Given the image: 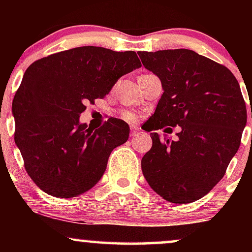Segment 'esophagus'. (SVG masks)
<instances>
[{
	"label": "esophagus",
	"mask_w": 252,
	"mask_h": 252,
	"mask_svg": "<svg viewBox=\"0 0 252 252\" xmlns=\"http://www.w3.org/2000/svg\"><path fill=\"white\" fill-rule=\"evenodd\" d=\"M130 130H131V135H136L138 132V128L136 126H130Z\"/></svg>",
	"instance_id": "esophagus-1"
}]
</instances>
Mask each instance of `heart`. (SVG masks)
I'll return each mask as SVG.
<instances>
[{
    "mask_svg": "<svg viewBox=\"0 0 252 252\" xmlns=\"http://www.w3.org/2000/svg\"><path fill=\"white\" fill-rule=\"evenodd\" d=\"M122 117L126 121H129V122H134V121L136 120L135 115L132 114V112H130V111H123L122 112Z\"/></svg>",
    "mask_w": 252,
    "mask_h": 252,
    "instance_id": "obj_1",
    "label": "heart"
}]
</instances>
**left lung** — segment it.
<instances>
[{
    "label": "left lung",
    "instance_id": "obj_1",
    "mask_svg": "<svg viewBox=\"0 0 252 252\" xmlns=\"http://www.w3.org/2000/svg\"><path fill=\"white\" fill-rule=\"evenodd\" d=\"M137 53L163 89L149 131L180 126L175 141L150 134L153 146L141 161L143 175L167 201L193 202L221 180L239 148L247 124L241 88L227 67L194 51Z\"/></svg>",
    "mask_w": 252,
    "mask_h": 252
}]
</instances>
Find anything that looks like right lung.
<instances>
[{
	"label": "right lung",
	"instance_id": "1",
	"mask_svg": "<svg viewBox=\"0 0 252 252\" xmlns=\"http://www.w3.org/2000/svg\"><path fill=\"white\" fill-rule=\"evenodd\" d=\"M138 67L134 51L83 46L41 58L26 70L13 99L14 140L40 189L73 198L100 180L112 150L128 140L129 126L111 117L92 129L79 123V115L85 103L105 97Z\"/></svg>",
	"mask_w": 252,
	"mask_h": 252
}]
</instances>
